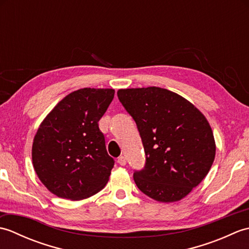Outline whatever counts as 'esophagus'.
<instances>
[{
    "mask_svg": "<svg viewBox=\"0 0 249 249\" xmlns=\"http://www.w3.org/2000/svg\"><path fill=\"white\" fill-rule=\"evenodd\" d=\"M118 163L121 166H125L126 165V158L124 156H120L118 158Z\"/></svg>",
    "mask_w": 249,
    "mask_h": 249,
    "instance_id": "esophagus-1",
    "label": "esophagus"
}]
</instances>
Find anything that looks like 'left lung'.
I'll use <instances>...</instances> for the list:
<instances>
[{"label": "left lung", "mask_w": 249, "mask_h": 249, "mask_svg": "<svg viewBox=\"0 0 249 249\" xmlns=\"http://www.w3.org/2000/svg\"><path fill=\"white\" fill-rule=\"evenodd\" d=\"M133 116L145 152V165L134 172L142 193L160 202L183 199L202 182L215 158L213 131L205 116L169 89H119Z\"/></svg>", "instance_id": "8db88e82"}]
</instances>
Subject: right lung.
Wrapping results in <instances>:
<instances>
[{
  "mask_svg": "<svg viewBox=\"0 0 249 249\" xmlns=\"http://www.w3.org/2000/svg\"><path fill=\"white\" fill-rule=\"evenodd\" d=\"M114 97L112 89L84 88L68 94L41 122L32 146L40 182L63 199L81 200L108 183L114 160L98 121Z\"/></svg>",
  "mask_w": 249,
  "mask_h": 249,
  "instance_id": "right-lung-1",
  "label": "right lung"
}]
</instances>
